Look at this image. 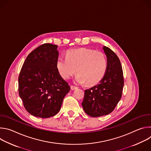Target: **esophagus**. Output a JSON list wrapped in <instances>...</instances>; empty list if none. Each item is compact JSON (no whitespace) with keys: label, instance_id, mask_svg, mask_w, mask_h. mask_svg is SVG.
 I'll return each mask as SVG.
<instances>
[{"label":"esophagus","instance_id":"1","mask_svg":"<svg viewBox=\"0 0 151 151\" xmlns=\"http://www.w3.org/2000/svg\"><path fill=\"white\" fill-rule=\"evenodd\" d=\"M70 88L72 90H76L78 88L77 87H76V86H74V85H71L70 86Z\"/></svg>","mask_w":151,"mask_h":151}]
</instances>
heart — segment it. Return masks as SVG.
Returning a JSON list of instances; mask_svg holds the SVG:
<instances>
[{
	"mask_svg": "<svg viewBox=\"0 0 151 151\" xmlns=\"http://www.w3.org/2000/svg\"><path fill=\"white\" fill-rule=\"evenodd\" d=\"M107 68L103 52L87 48L70 50L66 53V58L59 57L56 61V68L61 78L69 79L76 71V81L89 86L98 83L103 78Z\"/></svg>",
	"mask_w": 151,
	"mask_h": 151,
	"instance_id": "obj_1",
	"label": "heart"
}]
</instances>
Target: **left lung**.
<instances>
[{"label":"left lung","mask_w":151,"mask_h":151,"mask_svg":"<svg viewBox=\"0 0 151 151\" xmlns=\"http://www.w3.org/2000/svg\"><path fill=\"white\" fill-rule=\"evenodd\" d=\"M107 57V68L99 83L85 90L82 106L91 117L108 115L115 108L122 97L124 79L120 60L116 54L103 47Z\"/></svg>","instance_id":"obj_1"}]
</instances>
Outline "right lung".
I'll return each instance as SVG.
<instances>
[{
	"label": "right lung",
	"mask_w": 151,
	"mask_h": 151,
	"mask_svg": "<svg viewBox=\"0 0 151 151\" xmlns=\"http://www.w3.org/2000/svg\"><path fill=\"white\" fill-rule=\"evenodd\" d=\"M58 46L44 44L27 57L18 76V93L26 110L36 117L48 118L60 110L70 90L58 73Z\"/></svg>",
	"instance_id": "add662e5"
}]
</instances>
